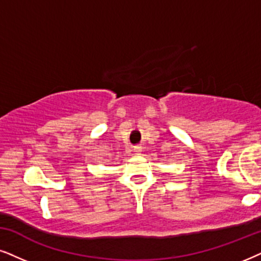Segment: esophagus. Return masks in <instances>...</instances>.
<instances>
[{"mask_svg": "<svg viewBox=\"0 0 261 261\" xmlns=\"http://www.w3.org/2000/svg\"><path fill=\"white\" fill-rule=\"evenodd\" d=\"M141 151H142V147H140V146L134 147V153L136 155H141Z\"/></svg>", "mask_w": 261, "mask_h": 261, "instance_id": "1", "label": "esophagus"}]
</instances>
